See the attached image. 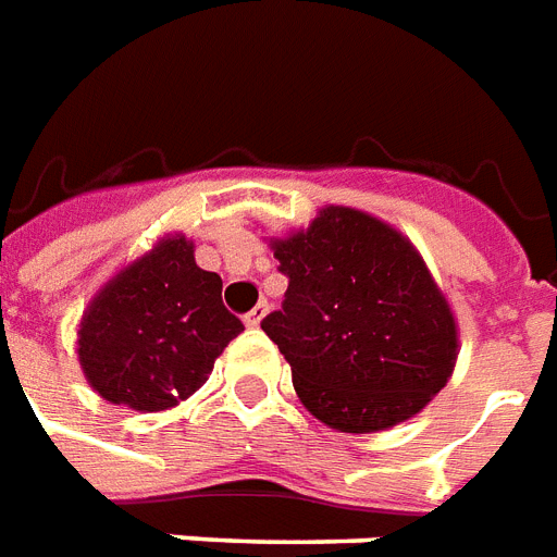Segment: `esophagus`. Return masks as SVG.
I'll return each mask as SVG.
<instances>
[{"mask_svg": "<svg viewBox=\"0 0 557 557\" xmlns=\"http://www.w3.org/2000/svg\"><path fill=\"white\" fill-rule=\"evenodd\" d=\"M264 313H267V301H258L250 313L244 315V322H247V327H258V324H261V319H264Z\"/></svg>", "mask_w": 557, "mask_h": 557, "instance_id": "1", "label": "esophagus"}]
</instances>
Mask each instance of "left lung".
<instances>
[{"mask_svg": "<svg viewBox=\"0 0 557 557\" xmlns=\"http://www.w3.org/2000/svg\"><path fill=\"white\" fill-rule=\"evenodd\" d=\"M273 250L287 293L261 331L307 411L348 434L422 411L451 376L457 327L411 242L359 209L327 207Z\"/></svg>", "mask_w": 557, "mask_h": 557, "instance_id": "1", "label": "left lung"}]
</instances>
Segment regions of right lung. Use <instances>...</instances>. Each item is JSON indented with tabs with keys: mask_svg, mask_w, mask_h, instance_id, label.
<instances>
[{
	"mask_svg": "<svg viewBox=\"0 0 557 557\" xmlns=\"http://www.w3.org/2000/svg\"><path fill=\"white\" fill-rule=\"evenodd\" d=\"M221 287V275L195 264L184 235L126 267L79 324L77 354L91 388L135 411H163L195 394L244 331Z\"/></svg>",
	"mask_w": 557,
	"mask_h": 557,
	"instance_id": "right-lung-1",
	"label": "right lung"
}]
</instances>
